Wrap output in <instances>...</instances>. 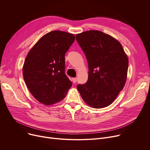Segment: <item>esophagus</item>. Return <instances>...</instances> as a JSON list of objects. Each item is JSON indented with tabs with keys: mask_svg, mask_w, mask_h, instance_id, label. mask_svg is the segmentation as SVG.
Segmentation results:
<instances>
[{
	"mask_svg": "<svg viewBox=\"0 0 150 150\" xmlns=\"http://www.w3.org/2000/svg\"><path fill=\"white\" fill-rule=\"evenodd\" d=\"M76 81H77V78H72V82H73L74 83H76Z\"/></svg>",
	"mask_w": 150,
	"mask_h": 150,
	"instance_id": "1",
	"label": "esophagus"
}]
</instances>
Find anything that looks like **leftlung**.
Here are the masks:
<instances>
[{
	"instance_id": "1",
	"label": "left lung",
	"mask_w": 150,
	"mask_h": 150,
	"mask_svg": "<svg viewBox=\"0 0 150 150\" xmlns=\"http://www.w3.org/2000/svg\"><path fill=\"white\" fill-rule=\"evenodd\" d=\"M76 39L88 62V80L78 84L85 103L94 108H105L123 89L127 78L128 58L117 39L98 30L77 34Z\"/></svg>"
}]
</instances>
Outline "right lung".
Wrapping results in <instances>:
<instances>
[{
  "label": "right lung",
  "instance_id": "1",
  "mask_svg": "<svg viewBox=\"0 0 150 150\" xmlns=\"http://www.w3.org/2000/svg\"><path fill=\"white\" fill-rule=\"evenodd\" d=\"M73 34L52 31L31 48L23 66V76L33 96L51 105L64 98L72 85L65 74V54L74 42Z\"/></svg>",
  "mask_w": 150,
  "mask_h": 150
}]
</instances>
